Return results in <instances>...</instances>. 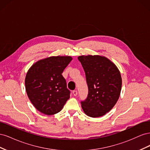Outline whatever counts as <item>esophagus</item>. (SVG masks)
<instances>
[{
	"instance_id": "esophagus-1",
	"label": "esophagus",
	"mask_w": 150,
	"mask_h": 150,
	"mask_svg": "<svg viewBox=\"0 0 150 150\" xmlns=\"http://www.w3.org/2000/svg\"><path fill=\"white\" fill-rule=\"evenodd\" d=\"M72 93H73L74 96H76L77 94H78V91H77V90H74L73 91H72Z\"/></svg>"
}]
</instances>
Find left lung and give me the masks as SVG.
Instances as JSON below:
<instances>
[{"instance_id":"8db88e82","label":"left lung","mask_w":150,"mask_h":150,"mask_svg":"<svg viewBox=\"0 0 150 150\" xmlns=\"http://www.w3.org/2000/svg\"><path fill=\"white\" fill-rule=\"evenodd\" d=\"M86 74L88 94L81 101L84 112L88 116L100 117L108 112L118 100L122 85L120 72L105 57H78Z\"/></svg>"}]
</instances>
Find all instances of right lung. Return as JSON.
Segmentation results:
<instances>
[{"mask_svg": "<svg viewBox=\"0 0 150 150\" xmlns=\"http://www.w3.org/2000/svg\"><path fill=\"white\" fill-rule=\"evenodd\" d=\"M72 61L70 56H52L39 61L26 74L25 85L34 106L45 115L59 112L70 98L62 73Z\"/></svg>", "mask_w": 150, "mask_h": 150, "instance_id": "1", "label": "right lung"}]
</instances>
